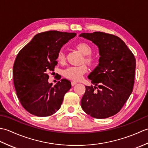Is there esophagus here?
Listing matches in <instances>:
<instances>
[{"label":"esophagus","instance_id":"esophagus-1","mask_svg":"<svg viewBox=\"0 0 148 148\" xmlns=\"http://www.w3.org/2000/svg\"><path fill=\"white\" fill-rule=\"evenodd\" d=\"M77 84V83L76 82V81H72V82H71L72 86H74L75 84Z\"/></svg>","mask_w":148,"mask_h":148}]
</instances>
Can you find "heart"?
<instances>
[{
    "label": "heart",
    "mask_w": 148,
    "mask_h": 148,
    "mask_svg": "<svg viewBox=\"0 0 148 148\" xmlns=\"http://www.w3.org/2000/svg\"><path fill=\"white\" fill-rule=\"evenodd\" d=\"M77 49L85 56L84 61L88 64H92L93 62V59L92 56H89L92 53V48L86 43H79L76 46ZM57 60L60 64L64 63L65 60V53L63 51H60L57 55ZM87 72V67L85 65L79 66H71L64 69L63 71V75L67 79L79 81L81 79L83 75Z\"/></svg>",
    "instance_id": "heart-1"
}]
</instances>
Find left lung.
<instances>
[{
	"mask_svg": "<svg viewBox=\"0 0 148 148\" xmlns=\"http://www.w3.org/2000/svg\"><path fill=\"white\" fill-rule=\"evenodd\" d=\"M79 37L98 47L100 55L99 65L88 76L95 86H86L81 108L93 118L111 117L120 111L132 92L136 58L116 36L95 32L82 33Z\"/></svg>",
	"mask_w": 148,
	"mask_h": 148,
	"instance_id": "1",
	"label": "left lung"
}]
</instances>
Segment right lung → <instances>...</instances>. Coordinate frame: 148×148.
Returning <instances> with one entry per match:
<instances>
[{"instance_id": "obj_1", "label": "right lung", "mask_w": 148, "mask_h": 148, "mask_svg": "<svg viewBox=\"0 0 148 148\" xmlns=\"http://www.w3.org/2000/svg\"><path fill=\"white\" fill-rule=\"evenodd\" d=\"M76 36L56 30L37 34L18 53L12 70L14 85L22 106L30 114L45 117L60 108L71 83L62 79L52 86L48 72L57 65L62 47Z\"/></svg>"}]
</instances>
